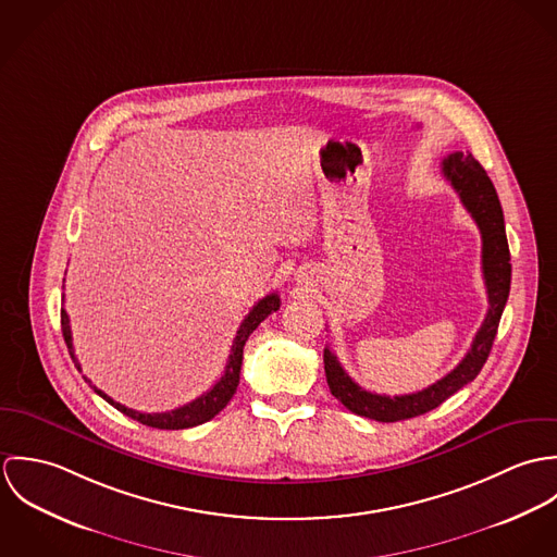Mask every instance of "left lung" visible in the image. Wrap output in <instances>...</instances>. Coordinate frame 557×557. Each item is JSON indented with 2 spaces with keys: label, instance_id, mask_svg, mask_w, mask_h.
Here are the masks:
<instances>
[{
  "label": "left lung",
  "instance_id": "8db88e82",
  "mask_svg": "<svg viewBox=\"0 0 557 557\" xmlns=\"http://www.w3.org/2000/svg\"><path fill=\"white\" fill-rule=\"evenodd\" d=\"M442 173L450 182V186L461 197V203L476 221L480 236H482V276L486 285L488 296V311L482 321L476 338L466 354V358L440 382L433 386L400 395V397H386L375 395L364 388H360L341 367L338 358L325 347L323 349V369L325 380L330 386V393L338 398L349 411L377 420V422H397L422 416L435 407H440L448 397H453L457 391H461L466 384L476 380L480 369L484 367L495 334L499 318L504 313L508 292H510V250L506 239L504 227V212L495 193L493 182L488 180L486 171L472 154L455 152L448 154V159L442 160Z\"/></svg>",
  "mask_w": 557,
  "mask_h": 557
}]
</instances>
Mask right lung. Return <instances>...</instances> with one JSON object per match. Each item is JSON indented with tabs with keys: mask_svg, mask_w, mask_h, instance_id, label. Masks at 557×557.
<instances>
[{
	"mask_svg": "<svg viewBox=\"0 0 557 557\" xmlns=\"http://www.w3.org/2000/svg\"><path fill=\"white\" fill-rule=\"evenodd\" d=\"M281 307V298L278 294H270L265 298H261L252 309L250 313L244 318V321L239 323L238 332H236V338H234V345H232V354L227 358V367H225V373L223 377L208 391L203 393L201 397L177 407V409H171V411H162V413H141V411H135L117 400H113L111 397H107L102 391H98L87 377L85 382L94 388L96 395L104 398L107 403H111L117 411H122L124 416L146 424V426H152V429H169V431H175V429H190V426H197V424H203L208 420H212L230 400L234 397L236 388L239 384V369H242V354H244V345L248 341V336L252 334V330L268 318L270 313L278 311ZM62 334H64V341L69 345V351H71V358L75 362V367L81 371L79 360L75 356V349H73V334H71V319L69 313L62 309Z\"/></svg>",
	"mask_w": 557,
	"mask_h": 557,
	"instance_id": "1",
	"label": "right lung"
}]
</instances>
